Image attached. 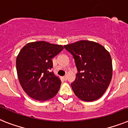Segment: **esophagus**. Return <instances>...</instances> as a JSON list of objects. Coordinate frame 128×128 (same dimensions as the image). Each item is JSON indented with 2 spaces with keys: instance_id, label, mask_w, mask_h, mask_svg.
I'll return each mask as SVG.
<instances>
[{
  "instance_id": "1",
  "label": "esophagus",
  "mask_w": 128,
  "mask_h": 128,
  "mask_svg": "<svg viewBox=\"0 0 128 128\" xmlns=\"http://www.w3.org/2000/svg\"><path fill=\"white\" fill-rule=\"evenodd\" d=\"M63 78H64V80H66V79H67V76H63Z\"/></svg>"
}]
</instances>
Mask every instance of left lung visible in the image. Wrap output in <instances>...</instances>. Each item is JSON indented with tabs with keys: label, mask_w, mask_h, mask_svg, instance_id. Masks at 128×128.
<instances>
[{
	"label": "left lung",
	"mask_w": 128,
	"mask_h": 128,
	"mask_svg": "<svg viewBox=\"0 0 128 128\" xmlns=\"http://www.w3.org/2000/svg\"><path fill=\"white\" fill-rule=\"evenodd\" d=\"M64 47L73 56L78 71L71 84L74 94L87 102L100 99L108 88L112 76L109 52L101 44L85 40Z\"/></svg>",
	"instance_id": "left-lung-1"
}]
</instances>
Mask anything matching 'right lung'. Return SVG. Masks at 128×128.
Returning a JSON list of instances; mask_svg holds the SVG:
<instances>
[{"mask_svg":"<svg viewBox=\"0 0 128 128\" xmlns=\"http://www.w3.org/2000/svg\"><path fill=\"white\" fill-rule=\"evenodd\" d=\"M63 49L62 45L37 41L22 48L16 58V69L22 88L30 98L47 101L56 96L62 84L60 77L48 69L52 59Z\"/></svg>","mask_w":128,"mask_h":128,"instance_id":"add662e5","label":"right lung"}]
</instances>
